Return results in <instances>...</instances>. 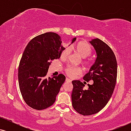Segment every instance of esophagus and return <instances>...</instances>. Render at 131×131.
Here are the masks:
<instances>
[{"mask_svg":"<svg viewBox=\"0 0 131 131\" xmlns=\"http://www.w3.org/2000/svg\"><path fill=\"white\" fill-rule=\"evenodd\" d=\"M66 81H67V82H71V80L70 79H69V78H66Z\"/></svg>","mask_w":131,"mask_h":131,"instance_id":"34e87169","label":"esophagus"}]
</instances>
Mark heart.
Returning <instances> with one entry per match:
<instances>
[{
    "instance_id": "1",
    "label": "heart",
    "mask_w": 131,
    "mask_h": 131,
    "mask_svg": "<svg viewBox=\"0 0 131 131\" xmlns=\"http://www.w3.org/2000/svg\"><path fill=\"white\" fill-rule=\"evenodd\" d=\"M75 49L78 53L81 55L82 58L89 56L91 54L92 49L91 46L88 43L85 42H78L76 46H75ZM70 48L66 47L62 52H61L60 58L62 60H66L69 56L70 53ZM65 73L68 76L70 77L74 78L78 75L81 74L82 70L80 67H74V66L68 65L66 68Z\"/></svg>"
}]
</instances>
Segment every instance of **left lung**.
I'll return each instance as SVG.
<instances>
[{
  "label": "left lung",
  "mask_w": 131,
  "mask_h": 131,
  "mask_svg": "<svg viewBox=\"0 0 131 131\" xmlns=\"http://www.w3.org/2000/svg\"><path fill=\"white\" fill-rule=\"evenodd\" d=\"M89 42L94 47L97 58L83 79L86 82L93 81L94 83L88 84V89L84 90L85 82L72 81V105L84 116L94 115L105 107L113 93L117 78V61L112 49L98 38Z\"/></svg>",
  "instance_id": "obj_1"
}]
</instances>
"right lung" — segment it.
I'll list each match as a JSON object with an SVG mask.
<instances>
[{
	"label": "right lung",
	"mask_w": 131,
	"mask_h": 131,
	"mask_svg": "<svg viewBox=\"0 0 131 131\" xmlns=\"http://www.w3.org/2000/svg\"><path fill=\"white\" fill-rule=\"evenodd\" d=\"M61 42L56 33L46 32L30 40L24 50L18 67L19 87L25 102L33 109L41 110L53 105L65 81L62 74L46 78L51 61L59 58L64 49Z\"/></svg>",
	"instance_id": "obj_1"
}]
</instances>
